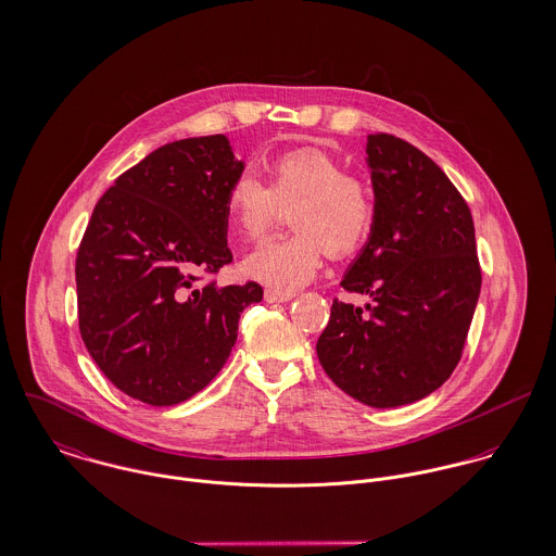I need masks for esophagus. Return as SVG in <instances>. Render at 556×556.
Here are the masks:
<instances>
[{
    "label": "esophagus",
    "mask_w": 556,
    "mask_h": 556,
    "mask_svg": "<svg viewBox=\"0 0 556 556\" xmlns=\"http://www.w3.org/2000/svg\"><path fill=\"white\" fill-rule=\"evenodd\" d=\"M293 298H295L293 293H285V291H276V289H267V291H265V302H269V304L291 302Z\"/></svg>",
    "instance_id": "1"
}]
</instances>
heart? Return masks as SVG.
Returning a JSON list of instances; mask_svg holds the SVG:
<instances>
[{
    "label": "heart",
    "instance_id": "obj_1",
    "mask_svg": "<svg viewBox=\"0 0 556 556\" xmlns=\"http://www.w3.org/2000/svg\"><path fill=\"white\" fill-rule=\"evenodd\" d=\"M269 186L252 173H239L227 192V218L239 238L269 233L280 207H292L295 236L258 245L241 271L276 291H298L317 278L329 252L344 258L375 231L377 197L372 186L346 173L344 164L320 148H295L267 164Z\"/></svg>",
    "mask_w": 556,
    "mask_h": 556
}]
</instances>
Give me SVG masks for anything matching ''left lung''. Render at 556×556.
Listing matches in <instances>:
<instances>
[{
    "instance_id": "8db88e82",
    "label": "left lung",
    "mask_w": 556,
    "mask_h": 556,
    "mask_svg": "<svg viewBox=\"0 0 556 556\" xmlns=\"http://www.w3.org/2000/svg\"><path fill=\"white\" fill-rule=\"evenodd\" d=\"M377 225L340 287L370 295L366 313L333 300L318 336L327 377L349 396L394 408L439 390L460 362L481 289L471 210L410 143L368 135Z\"/></svg>"
}]
</instances>
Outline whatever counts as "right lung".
I'll list each match as a JSON object with an SVG mask.
<instances>
[{"mask_svg":"<svg viewBox=\"0 0 556 556\" xmlns=\"http://www.w3.org/2000/svg\"><path fill=\"white\" fill-rule=\"evenodd\" d=\"M243 173L225 135L173 141L96 203L77 254L80 338L126 396L173 406L201 392L238 340L256 282H203L233 261L227 192Z\"/></svg>","mask_w":556,"mask_h":556,"instance_id":"add662e5","label":"right lung"}]
</instances>
